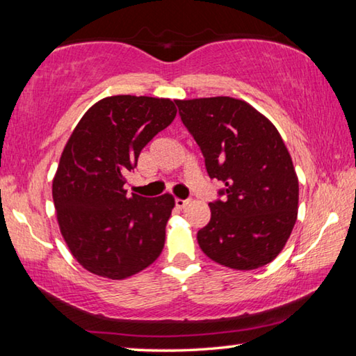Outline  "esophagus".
Masks as SVG:
<instances>
[{
    "label": "esophagus",
    "instance_id": "34e87169",
    "mask_svg": "<svg viewBox=\"0 0 356 356\" xmlns=\"http://www.w3.org/2000/svg\"><path fill=\"white\" fill-rule=\"evenodd\" d=\"M188 200H180V197H177V200H176V207L177 209H185L186 206H188Z\"/></svg>",
    "mask_w": 356,
    "mask_h": 356
}]
</instances>
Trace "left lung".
<instances>
[{
  "label": "left lung",
  "instance_id": "1",
  "mask_svg": "<svg viewBox=\"0 0 356 356\" xmlns=\"http://www.w3.org/2000/svg\"><path fill=\"white\" fill-rule=\"evenodd\" d=\"M201 147L209 176L225 184L197 232L204 254L232 270H254L284 248L298 215V177L272 120L234 97L176 100Z\"/></svg>",
  "mask_w": 356,
  "mask_h": 356
}]
</instances>
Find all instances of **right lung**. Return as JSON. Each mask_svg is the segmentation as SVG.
<instances>
[{
  "instance_id": "add662e5",
  "label": "right lung",
  "mask_w": 356,
  "mask_h": 356,
  "mask_svg": "<svg viewBox=\"0 0 356 356\" xmlns=\"http://www.w3.org/2000/svg\"><path fill=\"white\" fill-rule=\"evenodd\" d=\"M176 113L171 99L111 95L83 114L65 143L51 195L64 242L88 272L125 280L163 251L172 195L127 196L124 185L143 147Z\"/></svg>"
}]
</instances>
